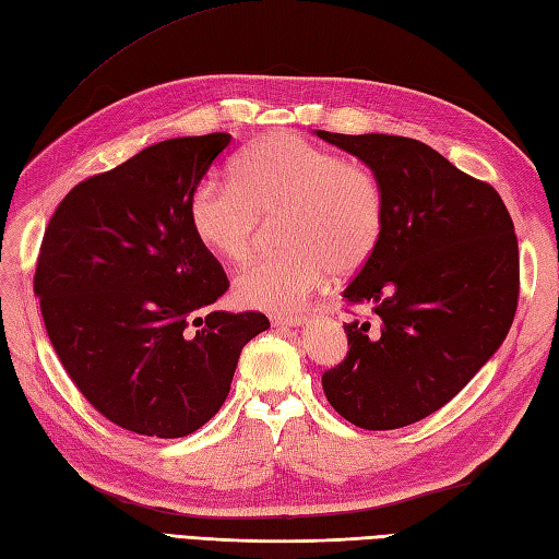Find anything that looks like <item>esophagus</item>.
I'll return each instance as SVG.
<instances>
[{
  "instance_id": "1",
  "label": "esophagus",
  "mask_w": 559,
  "mask_h": 559,
  "mask_svg": "<svg viewBox=\"0 0 559 559\" xmlns=\"http://www.w3.org/2000/svg\"><path fill=\"white\" fill-rule=\"evenodd\" d=\"M305 323H307V317H271V325L274 328H297Z\"/></svg>"
}]
</instances>
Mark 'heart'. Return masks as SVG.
<instances>
[{
    "mask_svg": "<svg viewBox=\"0 0 559 559\" xmlns=\"http://www.w3.org/2000/svg\"><path fill=\"white\" fill-rule=\"evenodd\" d=\"M283 214L281 246L234 281L242 307L283 313L319 290L328 274L352 276L376 254L384 195L373 169L290 132L254 141L231 167V181L200 179L189 224L203 248L240 264L260 240V217Z\"/></svg>",
    "mask_w": 559,
    "mask_h": 559,
    "instance_id": "obj_1",
    "label": "heart"
}]
</instances>
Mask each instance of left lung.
Segmentation results:
<instances>
[{
    "mask_svg": "<svg viewBox=\"0 0 559 559\" xmlns=\"http://www.w3.org/2000/svg\"><path fill=\"white\" fill-rule=\"evenodd\" d=\"M317 134L373 169L384 195L380 246L342 293L378 325L345 323L349 352L323 373V392L356 427H406L449 404L503 345L520 297L518 236L493 186L427 143Z\"/></svg>",
    "mask_w": 559,
    "mask_h": 559,
    "instance_id": "obj_1",
    "label": "left lung"
}]
</instances>
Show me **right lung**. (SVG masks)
Returning <instances> with one entry per match:
<instances>
[{
  "label": "right lung",
  "mask_w": 559,
  "mask_h": 559,
  "mask_svg": "<svg viewBox=\"0 0 559 559\" xmlns=\"http://www.w3.org/2000/svg\"><path fill=\"white\" fill-rule=\"evenodd\" d=\"M231 136H181L80 181L41 238L35 269L47 335L70 380L110 423L177 439L231 390L260 311H210L228 288L198 242L189 195Z\"/></svg>",
  "instance_id": "1"
}]
</instances>
